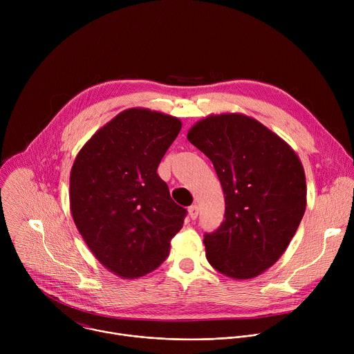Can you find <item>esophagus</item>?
I'll return each instance as SVG.
<instances>
[{"label":"esophagus","instance_id":"34e87169","mask_svg":"<svg viewBox=\"0 0 354 354\" xmlns=\"http://www.w3.org/2000/svg\"><path fill=\"white\" fill-rule=\"evenodd\" d=\"M187 212H189L190 218H192V220H196V218H197V216H198V206L193 205V206H190V207L187 209Z\"/></svg>","mask_w":354,"mask_h":354}]
</instances>
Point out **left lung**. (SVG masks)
I'll use <instances>...</instances> for the list:
<instances>
[{"mask_svg": "<svg viewBox=\"0 0 354 354\" xmlns=\"http://www.w3.org/2000/svg\"><path fill=\"white\" fill-rule=\"evenodd\" d=\"M187 140L213 162L225 198V220L205 234L209 263L232 279L259 276L284 254L306 213L299 158L277 134L241 113L201 119Z\"/></svg>", "mask_w": 354, "mask_h": 354, "instance_id": "obj_1", "label": "left lung"}]
</instances>
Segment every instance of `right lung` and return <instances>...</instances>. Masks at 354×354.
Segmentation results:
<instances>
[{"label":"right lung","instance_id":"add662e5","mask_svg":"<svg viewBox=\"0 0 354 354\" xmlns=\"http://www.w3.org/2000/svg\"><path fill=\"white\" fill-rule=\"evenodd\" d=\"M180 127L161 112L126 109L85 142L73 164V220L93 257L123 279L156 270L182 228L186 210L157 174Z\"/></svg>","mask_w":354,"mask_h":354}]
</instances>
